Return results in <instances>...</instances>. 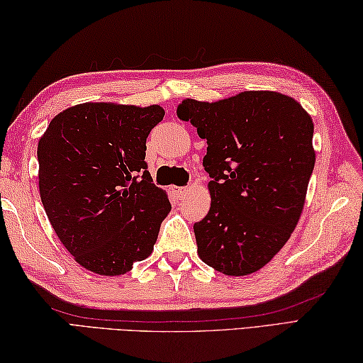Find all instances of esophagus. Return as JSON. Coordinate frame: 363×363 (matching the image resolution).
Returning a JSON list of instances; mask_svg holds the SVG:
<instances>
[{
    "label": "esophagus",
    "mask_w": 363,
    "mask_h": 363,
    "mask_svg": "<svg viewBox=\"0 0 363 363\" xmlns=\"http://www.w3.org/2000/svg\"><path fill=\"white\" fill-rule=\"evenodd\" d=\"M173 191H174V195L177 198H186L187 194L190 191V189L189 187H173Z\"/></svg>",
    "instance_id": "esophagus-1"
}]
</instances>
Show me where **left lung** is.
Returning a JSON list of instances; mask_svg holds the SVG:
<instances>
[{
    "label": "left lung",
    "mask_w": 363,
    "mask_h": 363,
    "mask_svg": "<svg viewBox=\"0 0 363 363\" xmlns=\"http://www.w3.org/2000/svg\"><path fill=\"white\" fill-rule=\"evenodd\" d=\"M177 117L207 140L211 209L194 225L198 254L226 276L265 267L295 230L315 165L311 115L268 90L215 103L184 99Z\"/></svg>",
    "instance_id": "obj_1"
}]
</instances>
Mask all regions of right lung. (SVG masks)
Here are the masks:
<instances>
[{"instance_id": "right-lung-1", "label": "right lung", "mask_w": 363, "mask_h": 363, "mask_svg": "<svg viewBox=\"0 0 363 363\" xmlns=\"http://www.w3.org/2000/svg\"><path fill=\"white\" fill-rule=\"evenodd\" d=\"M160 106L84 103L56 115L37 146L48 220L74 260L103 276L128 273L154 250L172 211L146 168Z\"/></svg>"}]
</instances>
